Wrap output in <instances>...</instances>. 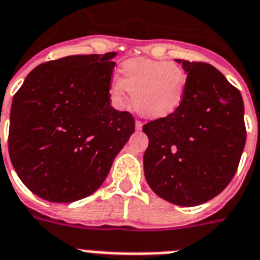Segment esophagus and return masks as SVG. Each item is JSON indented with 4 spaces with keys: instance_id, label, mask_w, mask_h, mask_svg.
<instances>
[{
    "instance_id": "esophagus-1",
    "label": "esophagus",
    "mask_w": 260,
    "mask_h": 260,
    "mask_svg": "<svg viewBox=\"0 0 260 260\" xmlns=\"http://www.w3.org/2000/svg\"><path fill=\"white\" fill-rule=\"evenodd\" d=\"M135 126H136V131H141V128H143V123H141L140 120H136Z\"/></svg>"
}]
</instances>
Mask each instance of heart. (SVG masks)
<instances>
[{"mask_svg": "<svg viewBox=\"0 0 260 260\" xmlns=\"http://www.w3.org/2000/svg\"><path fill=\"white\" fill-rule=\"evenodd\" d=\"M120 78H113L110 96L116 107H124L132 92L134 106L150 119L173 115L184 103L187 74L178 63L154 59H129L120 67Z\"/></svg>", "mask_w": 260, "mask_h": 260, "instance_id": "heart-1", "label": "heart"}]
</instances>
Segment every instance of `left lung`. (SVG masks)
<instances>
[{"label": "left lung", "mask_w": 260, "mask_h": 260, "mask_svg": "<svg viewBox=\"0 0 260 260\" xmlns=\"http://www.w3.org/2000/svg\"><path fill=\"white\" fill-rule=\"evenodd\" d=\"M187 74L184 103L143 126L149 139L144 173L150 189L178 206H197L233 180L246 144L245 106L215 67L176 59Z\"/></svg>", "instance_id": "8db88e82"}]
</instances>
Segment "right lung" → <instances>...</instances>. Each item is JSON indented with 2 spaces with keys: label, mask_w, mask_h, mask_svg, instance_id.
Listing matches in <instances>:
<instances>
[{
  "label": "right lung",
  "mask_w": 260,
  "mask_h": 260,
  "mask_svg": "<svg viewBox=\"0 0 260 260\" xmlns=\"http://www.w3.org/2000/svg\"><path fill=\"white\" fill-rule=\"evenodd\" d=\"M116 52L71 55L37 66L13 98L9 156L30 191L67 204L96 191L135 132L111 106Z\"/></svg>",
  "instance_id": "1"
}]
</instances>
